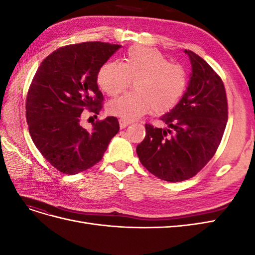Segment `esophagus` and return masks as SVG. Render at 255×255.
Returning a JSON list of instances; mask_svg holds the SVG:
<instances>
[{"label": "esophagus", "mask_w": 255, "mask_h": 255, "mask_svg": "<svg viewBox=\"0 0 255 255\" xmlns=\"http://www.w3.org/2000/svg\"><path fill=\"white\" fill-rule=\"evenodd\" d=\"M119 125H120V128H127L128 126L130 125V122H129V121H127V120H125V119H120V120H119Z\"/></svg>", "instance_id": "obj_1"}]
</instances>
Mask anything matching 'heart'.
Returning <instances> with one entry per match:
<instances>
[{
  "instance_id": "obj_1",
  "label": "heart",
  "mask_w": 255,
  "mask_h": 255,
  "mask_svg": "<svg viewBox=\"0 0 255 255\" xmlns=\"http://www.w3.org/2000/svg\"><path fill=\"white\" fill-rule=\"evenodd\" d=\"M136 80L132 94L116 98L107 105L113 116L133 121L154 111L165 113L174 107L187 85L186 72L171 64L158 50L138 45L129 49L125 63L109 61L98 74V83L110 96L119 95Z\"/></svg>"
}]
</instances>
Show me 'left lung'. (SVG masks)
Masks as SVG:
<instances>
[{"label": "left lung", "instance_id": "8db88e82", "mask_svg": "<svg viewBox=\"0 0 255 255\" xmlns=\"http://www.w3.org/2000/svg\"><path fill=\"white\" fill-rule=\"evenodd\" d=\"M184 52L191 64L186 91L180 102L160 117L167 127L145 125L144 139L136 148L146 170L172 183L190 179L211 160L228 121L227 95L221 79L196 53Z\"/></svg>", "mask_w": 255, "mask_h": 255}]
</instances>
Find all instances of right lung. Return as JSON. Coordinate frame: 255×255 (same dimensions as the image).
<instances>
[{
	"label": "right lung",
	"instance_id": "obj_1",
	"mask_svg": "<svg viewBox=\"0 0 255 255\" xmlns=\"http://www.w3.org/2000/svg\"><path fill=\"white\" fill-rule=\"evenodd\" d=\"M120 47L99 41L66 45L38 68L26 98L28 130L37 149L60 172L72 175L95 166L119 132L116 117L97 121L91 130L80 121L84 110H101L98 74Z\"/></svg>",
	"mask_w": 255,
	"mask_h": 255
}]
</instances>
